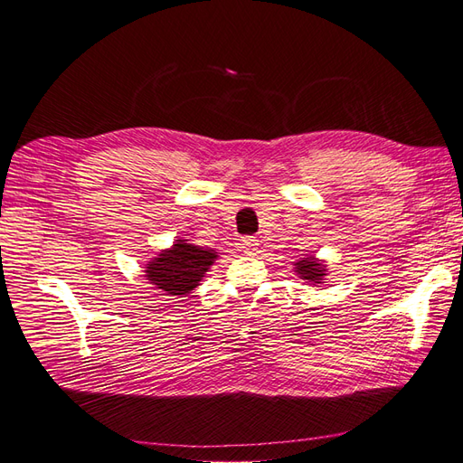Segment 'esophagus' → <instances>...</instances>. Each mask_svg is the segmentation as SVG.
Returning a JSON list of instances; mask_svg holds the SVG:
<instances>
[{
    "label": "esophagus",
    "instance_id": "obj_1",
    "mask_svg": "<svg viewBox=\"0 0 463 463\" xmlns=\"http://www.w3.org/2000/svg\"><path fill=\"white\" fill-rule=\"evenodd\" d=\"M241 249L249 254H254L258 250V239L256 236H244L241 241Z\"/></svg>",
    "mask_w": 463,
    "mask_h": 463
}]
</instances>
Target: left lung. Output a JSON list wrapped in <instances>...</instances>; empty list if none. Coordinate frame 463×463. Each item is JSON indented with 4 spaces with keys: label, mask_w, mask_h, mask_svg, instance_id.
<instances>
[{
    "label": "left lung",
    "mask_w": 463,
    "mask_h": 463,
    "mask_svg": "<svg viewBox=\"0 0 463 463\" xmlns=\"http://www.w3.org/2000/svg\"><path fill=\"white\" fill-rule=\"evenodd\" d=\"M296 272L299 274V278L306 282H311V284H324V278H326V266L317 262L314 256H307L304 258V260H298L296 264Z\"/></svg>",
    "instance_id": "1"
}]
</instances>
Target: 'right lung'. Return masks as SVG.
Instances as JSON below:
<instances>
[{
	"label": "right lung",
	"mask_w": 463,
	"mask_h": 463,
	"mask_svg": "<svg viewBox=\"0 0 463 463\" xmlns=\"http://www.w3.org/2000/svg\"><path fill=\"white\" fill-rule=\"evenodd\" d=\"M217 256L213 249L177 241L146 264V278L165 296H185L199 286Z\"/></svg>",
	"instance_id": "add662e5"
}]
</instances>
